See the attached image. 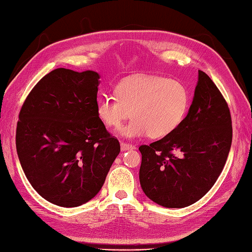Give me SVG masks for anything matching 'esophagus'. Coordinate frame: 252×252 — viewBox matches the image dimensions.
Returning <instances> with one entry per match:
<instances>
[{"mask_svg":"<svg viewBox=\"0 0 252 252\" xmlns=\"http://www.w3.org/2000/svg\"><path fill=\"white\" fill-rule=\"evenodd\" d=\"M121 149H122L123 152L133 151V149H135V146H134V145H131V144H127V143L122 142V143H121Z\"/></svg>","mask_w":252,"mask_h":252,"instance_id":"1","label":"esophagus"}]
</instances>
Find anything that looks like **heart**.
Masks as SVG:
<instances>
[{"mask_svg":"<svg viewBox=\"0 0 252 252\" xmlns=\"http://www.w3.org/2000/svg\"><path fill=\"white\" fill-rule=\"evenodd\" d=\"M116 96L103 94L96 100V115L108 128H119L128 138H161L183 123L189 106V93L183 83L161 76H136L116 86Z\"/></svg>","mask_w":252,"mask_h":252,"instance_id":"1","label":"heart"}]
</instances>
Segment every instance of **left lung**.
Instances as JSON below:
<instances>
[{
	"label": "left lung",
	"instance_id": "1",
	"mask_svg": "<svg viewBox=\"0 0 252 252\" xmlns=\"http://www.w3.org/2000/svg\"><path fill=\"white\" fill-rule=\"evenodd\" d=\"M190 109L173 133L142 145L139 182L149 199L167 208L195 204L214 186L232 140L231 115L221 92L202 70Z\"/></svg>",
	"mask_w": 252,
	"mask_h": 252
}]
</instances>
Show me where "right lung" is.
<instances>
[{"mask_svg":"<svg viewBox=\"0 0 252 252\" xmlns=\"http://www.w3.org/2000/svg\"><path fill=\"white\" fill-rule=\"evenodd\" d=\"M99 75L56 68L26 97L16 151L32 187L61 207H77L100 190L121 152L96 115Z\"/></svg>","mask_w":252,"mask_h":252,"instance_id":"1","label":"right lung"}]
</instances>
